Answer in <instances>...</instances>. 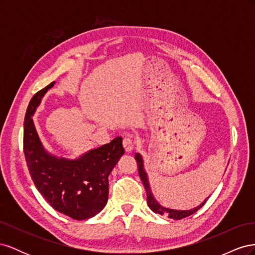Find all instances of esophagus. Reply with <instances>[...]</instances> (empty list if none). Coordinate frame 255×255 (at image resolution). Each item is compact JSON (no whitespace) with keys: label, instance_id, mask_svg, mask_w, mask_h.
<instances>
[{"label":"esophagus","instance_id":"obj_1","mask_svg":"<svg viewBox=\"0 0 255 255\" xmlns=\"http://www.w3.org/2000/svg\"><path fill=\"white\" fill-rule=\"evenodd\" d=\"M134 146H135V141L133 140L132 136H128L125 138V139H123V148H125L127 153L132 152Z\"/></svg>","mask_w":255,"mask_h":255}]
</instances>
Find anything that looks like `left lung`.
<instances>
[{
  "mask_svg": "<svg viewBox=\"0 0 255 255\" xmlns=\"http://www.w3.org/2000/svg\"><path fill=\"white\" fill-rule=\"evenodd\" d=\"M135 159L137 161V165H138V173H139L140 179L143 183V186L145 188L146 191V202H148L149 207L152 210V212L159 214V215H166L168 216L169 218L174 219V220H180L183 219L185 217H188V216L192 215L194 213H196L198 210L201 208L205 202L207 201L208 197L204 200V201L198 205L195 208H191V210L188 211H180V210H172V208H168L165 206H161L157 201L156 199L154 198V196L152 195V191H151V187H150V184H149V180H148V174H146L144 168H143V159L142 156L140 155L139 153H135Z\"/></svg>",
  "mask_w": 255,
  "mask_h": 255,
  "instance_id": "obj_1",
  "label": "left lung"
}]
</instances>
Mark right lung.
I'll return each instance as SVG.
<instances>
[{
	"label": "right lung",
	"mask_w": 255,
	"mask_h": 255,
	"mask_svg": "<svg viewBox=\"0 0 255 255\" xmlns=\"http://www.w3.org/2000/svg\"><path fill=\"white\" fill-rule=\"evenodd\" d=\"M52 82L38 91L27 106L24 118L23 151L36 188L54 210L75 220H85L101 212L109 200V176L125 154L122 138L92 149L75 159L52 155L39 139L33 116L41 99L54 86Z\"/></svg>",
	"instance_id": "obj_1"
}]
</instances>
